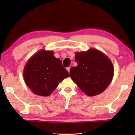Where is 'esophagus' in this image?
Here are the masks:
<instances>
[{"mask_svg":"<svg viewBox=\"0 0 135 135\" xmlns=\"http://www.w3.org/2000/svg\"><path fill=\"white\" fill-rule=\"evenodd\" d=\"M70 69H71V68H70V67H68L67 68H66V69H67V71H68V72L69 73V72H70Z\"/></svg>","mask_w":135,"mask_h":135,"instance_id":"34e87169","label":"esophagus"}]
</instances>
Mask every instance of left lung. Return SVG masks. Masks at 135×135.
Returning <instances> with one entry per match:
<instances>
[{
    "mask_svg": "<svg viewBox=\"0 0 135 135\" xmlns=\"http://www.w3.org/2000/svg\"><path fill=\"white\" fill-rule=\"evenodd\" d=\"M76 67L70 75L80 90L89 97L99 95L108 88L114 77L113 64L104 53L95 49L76 52Z\"/></svg>",
    "mask_w": 135,
    "mask_h": 135,
    "instance_id": "obj_1",
    "label": "left lung"
}]
</instances>
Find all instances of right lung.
Returning a JSON list of instances; mask_svg holds the SVG:
<instances>
[{"label": "right lung", "instance_id": "add662e5", "mask_svg": "<svg viewBox=\"0 0 135 135\" xmlns=\"http://www.w3.org/2000/svg\"><path fill=\"white\" fill-rule=\"evenodd\" d=\"M69 74L53 51L40 50L31 56L23 70L26 85L35 95L48 97Z\"/></svg>", "mask_w": 135, "mask_h": 135}]
</instances>
